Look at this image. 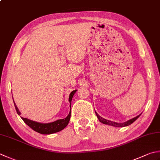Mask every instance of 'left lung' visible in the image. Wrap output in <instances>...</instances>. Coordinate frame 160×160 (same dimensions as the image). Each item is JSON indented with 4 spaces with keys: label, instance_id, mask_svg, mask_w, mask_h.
<instances>
[{
    "label": "left lung",
    "instance_id": "1",
    "mask_svg": "<svg viewBox=\"0 0 160 160\" xmlns=\"http://www.w3.org/2000/svg\"><path fill=\"white\" fill-rule=\"evenodd\" d=\"M96 112V114L97 116V117H98V120L101 122L102 123H104V124H107V125H109V126H114V127H125V126H129V125L132 124L134 121H135L137 118H139V115L137 116V117H134L133 118H132V119H130L129 121H128L126 122H124V123H117V122H114V121H109V120H107V119H105V118H102L101 117H100V116L97 114V112Z\"/></svg>",
    "mask_w": 160,
    "mask_h": 160
}]
</instances>
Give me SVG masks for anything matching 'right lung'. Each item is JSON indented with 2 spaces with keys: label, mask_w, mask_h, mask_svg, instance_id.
<instances>
[{
  "label": "right lung",
  "mask_w": 160,
  "mask_h": 160,
  "mask_svg": "<svg viewBox=\"0 0 160 160\" xmlns=\"http://www.w3.org/2000/svg\"><path fill=\"white\" fill-rule=\"evenodd\" d=\"M76 91L77 90H74L70 93L69 100H68L70 102V108L71 106L72 98H73L74 93L76 92ZM12 98H13V96H12ZM14 104L16 111H17V114L18 115H20L21 114L20 112L18 109L14 101ZM70 118H71V109H70L69 114H68V115L65 118H63V119H59V120H57L54 122H52V123H38V122L28 119V118H26L21 117V118L23 120L25 123H26L28 126L32 128L33 130L36 131V132H39L40 134H53V133L58 132H59V131L62 130L64 128L67 127V126L68 124V122H69V121H70Z\"/></svg>",
  "instance_id": "obj_1"
}]
</instances>
